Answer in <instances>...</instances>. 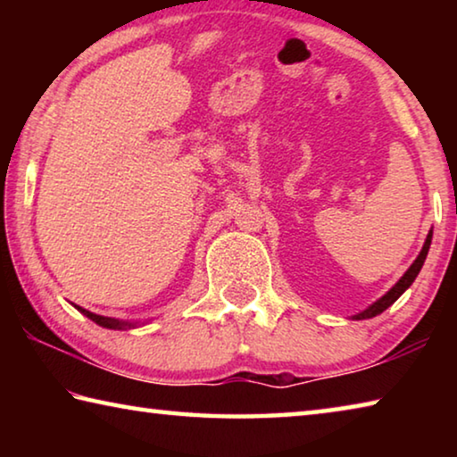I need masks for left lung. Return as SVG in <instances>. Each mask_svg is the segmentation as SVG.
Returning <instances> with one entry per match:
<instances>
[{
  "label": "left lung",
  "mask_w": 457,
  "mask_h": 457,
  "mask_svg": "<svg viewBox=\"0 0 457 457\" xmlns=\"http://www.w3.org/2000/svg\"><path fill=\"white\" fill-rule=\"evenodd\" d=\"M431 236H433V231H429L428 237H425V244H423V247H421L420 256H417L413 264L407 268V272L399 278V282H397L395 286H393V288H391L389 292H385L381 298L375 300L373 304L367 306L365 311H361L359 314H354L353 320H367V319H373V316H377V314L385 312L386 308H389L393 303H395V300L401 296V294H403V292L409 288V286L413 284L417 274L421 272L425 258H428V252H429V245H431Z\"/></svg>",
  "instance_id": "1"
}]
</instances>
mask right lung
Masks as SVG:
<instances>
[{
    "label": "right lung",
    "mask_w": 457,
    "mask_h": 457,
    "mask_svg": "<svg viewBox=\"0 0 457 457\" xmlns=\"http://www.w3.org/2000/svg\"><path fill=\"white\" fill-rule=\"evenodd\" d=\"M74 308H76V311H79V312H82L84 316H87V319H90L92 322H96L98 327H103V328H111V330H129V328L143 327V324H145V322H138V320H120V319H111V316H100V314L90 312V311H87V308L76 306V304H74Z\"/></svg>",
    "instance_id": "obj_1"
}]
</instances>
